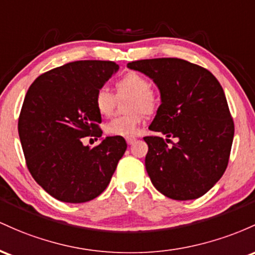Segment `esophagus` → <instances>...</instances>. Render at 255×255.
Segmentation results:
<instances>
[{
	"label": "esophagus",
	"instance_id": "34e87169",
	"mask_svg": "<svg viewBox=\"0 0 255 255\" xmlns=\"http://www.w3.org/2000/svg\"><path fill=\"white\" fill-rule=\"evenodd\" d=\"M136 137L135 136H128L127 137V142H128V144H132L133 142H136Z\"/></svg>",
	"mask_w": 255,
	"mask_h": 255
}]
</instances>
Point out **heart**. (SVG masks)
I'll return each instance as SVG.
<instances>
[{"mask_svg": "<svg viewBox=\"0 0 255 255\" xmlns=\"http://www.w3.org/2000/svg\"><path fill=\"white\" fill-rule=\"evenodd\" d=\"M119 94H128L132 97L128 102L130 113L112 118L105 124V132L110 136H131L142 124L144 113L153 114L159 107V97L150 89V82L142 74L128 72L117 82ZM94 105L101 116H110L116 106V97L106 87L96 90Z\"/></svg>", "mask_w": 255, "mask_h": 255, "instance_id": "obj_1", "label": "heart"}]
</instances>
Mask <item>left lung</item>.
<instances>
[{"label":"left lung","mask_w":255,"mask_h":255,"mask_svg":"<svg viewBox=\"0 0 255 255\" xmlns=\"http://www.w3.org/2000/svg\"><path fill=\"white\" fill-rule=\"evenodd\" d=\"M128 67L153 79L161 95L149 128L167 138L143 137L153 185L179 201L205 195L227 170L235 131L222 85L210 71L183 59L138 60Z\"/></svg>","instance_id":"1"}]
</instances>
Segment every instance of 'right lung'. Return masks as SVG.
<instances>
[{
	"mask_svg": "<svg viewBox=\"0 0 255 255\" xmlns=\"http://www.w3.org/2000/svg\"><path fill=\"white\" fill-rule=\"evenodd\" d=\"M118 68L113 61L68 62L28 88L18 120L26 166L60 201L81 204L99 196L127 150L122 136L106 137L94 148L83 144L84 137L102 136L94 97Z\"/></svg>",
	"mask_w": 255,
	"mask_h": 255,
	"instance_id": "obj_1",
	"label": "right lung"
}]
</instances>
